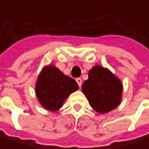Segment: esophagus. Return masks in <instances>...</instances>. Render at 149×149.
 <instances>
[{
    "mask_svg": "<svg viewBox=\"0 0 149 149\" xmlns=\"http://www.w3.org/2000/svg\"><path fill=\"white\" fill-rule=\"evenodd\" d=\"M76 82L78 83V85H79V86H80V87L81 86L82 81H81V78H77V79H76Z\"/></svg>",
    "mask_w": 149,
    "mask_h": 149,
    "instance_id": "34e87169",
    "label": "esophagus"
}]
</instances>
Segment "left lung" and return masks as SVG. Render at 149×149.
<instances>
[{"label": "left lung", "mask_w": 149, "mask_h": 149, "mask_svg": "<svg viewBox=\"0 0 149 149\" xmlns=\"http://www.w3.org/2000/svg\"><path fill=\"white\" fill-rule=\"evenodd\" d=\"M82 92L97 112L106 113L119 104L123 86L108 69L95 66L89 71L88 79L82 84Z\"/></svg>", "instance_id": "obj_1"}]
</instances>
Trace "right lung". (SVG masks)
I'll return each instance as SVG.
<instances>
[{
	"label": "right lung",
	"instance_id": "add662e5",
	"mask_svg": "<svg viewBox=\"0 0 149 149\" xmlns=\"http://www.w3.org/2000/svg\"><path fill=\"white\" fill-rule=\"evenodd\" d=\"M78 88V84L73 78L65 75L54 66H48L38 79L36 93L45 108L56 111L63 106L68 95Z\"/></svg>",
	"mask_w": 149,
	"mask_h": 149
}]
</instances>
